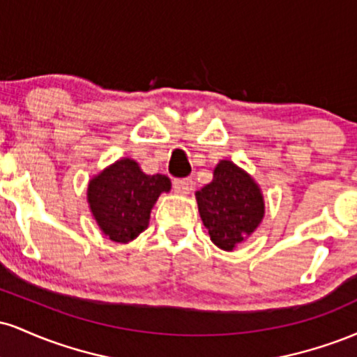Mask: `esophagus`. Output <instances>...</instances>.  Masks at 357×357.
<instances>
[{"instance_id":"1","label":"esophagus","mask_w":357,"mask_h":357,"mask_svg":"<svg viewBox=\"0 0 357 357\" xmlns=\"http://www.w3.org/2000/svg\"><path fill=\"white\" fill-rule=\"evenodd\" d=\"M173 186H174V191L178 192V195H190V192L192 191V181L190 178L174 179Z\"/></svg>"}]
</instances>
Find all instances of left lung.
I'll return each instance as SVG.
<instances>
[{
	"label": "left lung",
	"mask_w": 357,
	"mask_h": 357,
	"mask_svg": "<svg viewBox=\"0 0 357 357\" xmlns=\"http://www.w3.org/2000/svg\"><path fill=\"white\" fill-rule=\"evenodd\" d=\"M195 196L211 241L227 252L252 236L265 216L258 183L230 159H221L213 169V181Z\"/></svg>",
	"instance_id": "1"
}]
</instances>
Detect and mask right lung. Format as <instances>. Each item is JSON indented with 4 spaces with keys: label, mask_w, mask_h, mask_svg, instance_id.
I'll use <instances>...</instances> for the list:
<instances>
[{
    "label": "right lung",
    "mask_w": 357,
    "mask_h": 357,
    "mask_svg": "<svg viewBox=\"0 0 357 357\" xmlns=\"http://www.w3.org/2000/svg\"><path fill=\"white\" fill-rule=\"evenodd\" d=\"M169 191L167 176L146 174L137 161L122 158L90 179L87 203L105 236L129 243L147 228L159 196Z\"/></svg>",
    "instance_id": "1"
}]
</instances>
